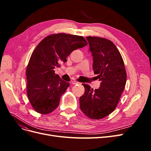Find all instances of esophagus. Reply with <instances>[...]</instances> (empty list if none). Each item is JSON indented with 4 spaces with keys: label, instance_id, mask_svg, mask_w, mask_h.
I'll return each mask as SVG.
<instances>
[{
    "label": "esophagus",
    "instance_id": "esophagus-1",
    "mask_svg": "<svg viewBox=\"0 0 151 151\" xmlns=\"http://www.w3.org/2000/svg\"><path fill=\"white\" fill-rule=\"evenodd\" d=\"M71 83H72V84H74V85H76V84H79V82H77V81H75V80H73V81H71Z\"/></svg>",
    "mask_w": 151,
    "mask_h": 151
}]
</instances>
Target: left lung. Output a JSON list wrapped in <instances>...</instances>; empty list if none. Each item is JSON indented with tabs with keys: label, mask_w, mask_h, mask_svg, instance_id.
Instances as JSON below:
<instances>
[{
	"label": "left lung",
	"mask_w": 151,
	"mask_h": 151,
	"mask_svg": "<svg viewBox=\"0 0 151 151\" xmlns=\"http://www.w3.org/2000/svg\"><path fill=\"white\" fill-rule=\"evenodd\" d=\"M86 39L93 56L94 72L101 83L94 91L83 84L85 92L79 98L80 108L91 119H101L116 108L126 84L127 73L121 54L112 42L91 36Z\"/></svg>",
	"instance_id": "1"
}]
</instances>
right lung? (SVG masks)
Masks as SVG:
<instances>
[{
	"mask_svg": "<svg viewBox=\"0 0 151 151\" xmlns=\"http://www.w3.org/2000/svg\"><path fill=\"white\" fill-rule=\"evenodd\" d=\"M87 45L83 36L65 33L48 36L38 45L26 68L27 94L35 111L48 114L58 106L70 83L55 74L54 68L67 62L74 50Z\"/></svg>",
	"mask_w": 151,
	"mask_h": 151,
	"instance_id": "obj_1",
	"label": "right lung"
}]
</instances>
